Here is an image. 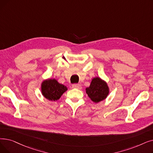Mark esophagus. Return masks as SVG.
<instances>
[{
  "label": "esophagus",
  "mask_w": 153,
  "mask_h": 153,
  "mask_svg": "<svg viewBox=\"0 0 153 153\" xmlns=\"http://www.w3.org/2000/svg\"><path fill=\"white\" fill-rule=\"evenodd\" d=\"M72 87L73 88L77 89H81L82 88L81 85L80 84H74L72 85Z\"/></svg>",
  "instance_id": "esophagus-1"
}]
</instances>
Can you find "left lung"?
<instances>
[{"label": "left lung", "mask_w": 153, "mask_h": 153, "mask_svg": "<svg viewBox=\"0 0 153 153\" xmlns=\"http://www.w3.org/2000/svg\"><path fill=\"white\" fill-rule=\"evenodd\" d=\"M85 91L91 100L96 103L104 100L109 94L107 84L99 77L93 79L90 86Z\"/></svg>", "instance_id": "obj_1"}]
</instances>
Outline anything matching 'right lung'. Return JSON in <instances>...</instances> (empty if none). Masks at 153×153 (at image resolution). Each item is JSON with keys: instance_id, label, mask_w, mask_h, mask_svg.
<instances>
[{"instance_id": "right-lung-1", "label": "right lung", "mask_w": 153, "mask_h": 153, "mask_svg": "<svg viewBox=\"0 0 153 153\" xmlns=\"http://www.w3.org/2000/svg\"><path fill=\"white\" fill-rule=\"evenodd\" d=\"M68 90L65 85L59 84L56 79H48L42 84V94L49 101H57Z\"/></svg>"}]
</instances>
